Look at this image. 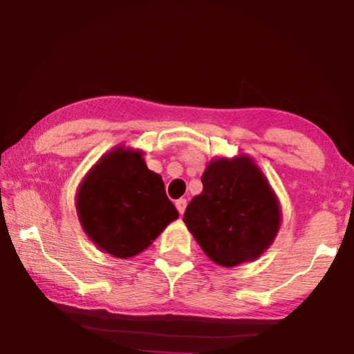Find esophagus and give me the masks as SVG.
Listing matches in <instances>:
<instances>
[{"label":"esophagus","instance_id":"obj_1","mask_svg":"<svg viewBox=\"0 0 354 354\" xmlns=\"http://www.w3.org/2000/svg\"><path fill=\"white\" fill-rule=\"evenodd\" d=\"M175 206H176V209H178V212L183 215L184 211H185V207H187V200H185V198H179V200L175 201Z\"/></svg>","mask_w":354,"mask_h":354}]
</instances>
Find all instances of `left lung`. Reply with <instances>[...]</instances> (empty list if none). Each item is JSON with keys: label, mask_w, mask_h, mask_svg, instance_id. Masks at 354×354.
<instances>
[{"label": "left lung", "mask_w": 354, "mask_h": 354, "mask_svg": "<svg viewBox=\"0 0 354 354\" xmlns=\"http://www.w3.org/2000/svg\"><path fill=\"white\" fill-rule=\"evenodd\" d=\"M201 183L184 223L206 256L221 267L257 259L281 225L279 201L259 167L248 156L214 159Z\"/></svg>", "instance_id": "1"}]
</instances>
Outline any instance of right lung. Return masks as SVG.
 <instances>
[{
  "mask_svg": "<svg viewBox=\"0 0 354 354\" xmlns=\"http://www.w3.org/2000/svg\"><path fill=\"white\" fill-rule=\"evenodd\" d=\"M142 151L123 147L106 153L77 189L82 230L100 250L128 259L147 250L178 211L162 178L148 170Z\"/></svg>",
  "mask_w": 354,
  "mask_h": 354,
  "instance_id": "add662e5",
  "label": "right lung"
}]
</instances>
